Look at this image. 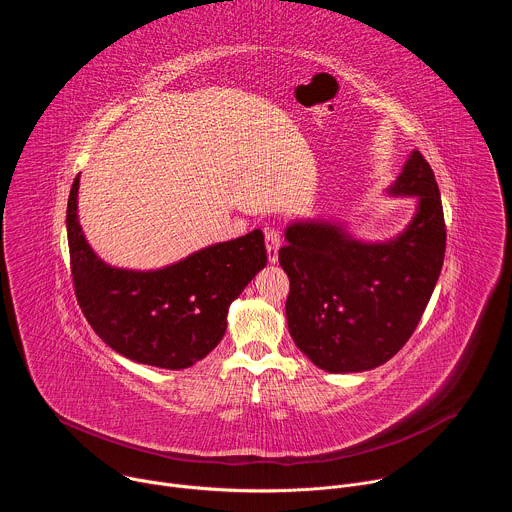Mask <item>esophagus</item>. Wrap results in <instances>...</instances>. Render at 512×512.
<instances>
[{
	"label": "esophagus",
	"instance_id": "34e87169",
	"mask_svg": "<svg viewBox=\"0 0 512 512\" xmlns=\"http://www.w3.org/2000/svg\"><path fill=\"white\" fill-rule=\"evenodd\" d=\"M281 245V233L275 227H265V247L271 263L277 261V249Z\"/></svg>",
	"mask_w": 512,
	"mask_h": 512
}]
</instances>
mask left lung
I'll list each match as a JSON object with an SVG mask.
<instances>
[{"label":"left lung","mask_w":512,"mask_h":512,"mask_svg":"<svg viewBox=\"0 0 512 512\" xmlns=\"http://www.w3.org/2000/svg\"><path fill=\"white\" fill-rule=\"evenodd\" d=\"M393 194H415L417 212L395 241L364 245L328 223L285 229L279 263L289 277L287 328L296 346L328 373L371 371L415 332L446 253L440 188L419 150Z\"/></svg>","instance_id":"1"}]
</instances>
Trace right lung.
Segmentation results:
<instances>
[{"label":"right lung","mask_w":512,"mask_h":512,"mask_svg":"<svg viewBox=\"0 0 512 512\" xmlns=\"http://www.w3.org/2000/svg\"><path fill=\"white\" fill-rule=\"evenodd\" d=\"M79 176L66 206L70 275L77 302L115 352L160 369L202 360L227 330V312L267 263L263 233L206 247L158 271L105 265L85 241L77 216Z\"/></svg>","instance_id":"1"}]
</instances>
